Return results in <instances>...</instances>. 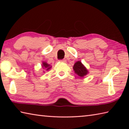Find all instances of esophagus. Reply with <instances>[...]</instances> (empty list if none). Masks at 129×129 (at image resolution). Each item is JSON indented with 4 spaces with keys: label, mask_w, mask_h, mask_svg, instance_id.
Listing matches in <instances>:
<instances>
[{
    "label": "esophagus",
    "mask_w": 129,
    "mask_h": 129,
    "mask_svg": "<svg viewBox=\"0 0 129 129\" xmlns=\"http://www.w3.org/2000/svg\"><path fill=\"white\" fill-rule=\"evenodd\" d=\"M60 61H61V62H66V61H67L65 60V59H62V60H59Z\"/></svg>",
    "instance_id": "1"
}]
</instances>
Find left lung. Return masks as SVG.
Masks as SVG:
<instances>
[{
  "label": "left lung",
  "instance_id": "8db88e82",
  "mask_svg": "<svg viewBox=\"0 0 129 129\" xmlns=\"http://www.w3.org/2000/svg\"><path fill=\"white\" fill-rule=\"evenodd\" d=\"M73 68L74 71H75V73L77 74L80 77H84L88 73V70L80 61H78L74 64Z\"/></svg>",
  "mask_w": 129,
  "mask_h": 129
}]
</instances>
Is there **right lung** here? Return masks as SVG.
I'll return each instance as SVG.
<instances>
[{
    "label": "right lung",
    "instance_id": "right-lung-1",
    "mask_svg": "<svg viewBox=\"0 0 129 129\" xmlns=\"http://www.w3.org/2000/svg\"><path fill=\"white\" fill-rule=\"evenodd\" d=\"M42 67L43 68V69H45V70H47V71H48L49 69L51 68V67L50 66V65L48 64L46 62H43Z\"/></svg>",
    "mask_w": 129,
    "mask_h": 129
}]
</instances>
